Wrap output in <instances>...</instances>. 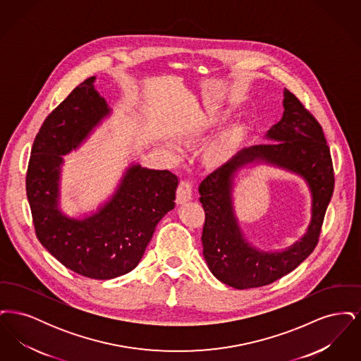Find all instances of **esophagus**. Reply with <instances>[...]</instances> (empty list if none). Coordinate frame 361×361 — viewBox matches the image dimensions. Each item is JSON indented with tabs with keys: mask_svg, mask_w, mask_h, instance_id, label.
<instances>
[{
	"mask_svg": "<svg viewBox=\"0 0 361 361\" xmlns=\"http://www.w3.org/2000/svg\"><path fill=\"white\" fill-rule=\"evenodd\" d=\"M193 195V185L189 180H183L180 181L178 187H177V203L183 204L185 202H188L192 199Z\"/></svg>",
	"mask_w": 361,
	"mask_h": 361,
	"instance_id": "1",
	"label": "esophagus"
}]
</instances>
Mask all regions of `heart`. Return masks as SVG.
Masks as SVG:
<instances>
[{
  "label": "heart",
  "mask_w": 361,
  "mask_h": 361,
  "mask_svg": "<svg viewBox=\"0 0 361 361\" xmlns=\"http://www.w3.org/2000/svg\"><path fill=\"white\" fill-rule=\"evenodd\" d=\"M224 119H226V115H219V114L218 115H209V114H204V112H199L190 121L187 137L189 140L200 139V137H204L212 127H215L218 123H221ZM240 137V128H233L228 133L224 134L222 137L216 139L209 146V150H208L209 158L215 162L224 161L231 153L233 147L237 145Z\"/></svg>",
  "instance_id": "obj_1"
}]
</instances>
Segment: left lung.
<instances>
[{
	"label": "left lung",
	"instance_id": "left-lung-1",
	"mask_svg": "<svg viewBox=\"0 0 361 361\" xmlns=\"http://www.w3.org/2000/svg\"><path fill=\"white\" fill-rule=\"evenodd\" d=\"M284 115L268 131L274 142L242 150L200 183L199 202L204 208L203 255L212 275L224 284L247 290L268 286L290 274L314 252L321 237L326 208L334 189V169L322 127L302 102L286 89ZM255 157H265L302 173L313 193V221L306 238L283 254H264L240 234L231 206L232 174Z\"/></svg>",
	"mask_w": 361,
	"mask_h": 361
}]
</instances>
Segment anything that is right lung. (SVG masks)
Instances as JSON below:
<instances>
[{"label":"right lung","instance_id":"add662e5","mask_svg":"<svg viewBox=\"0 0 361 361\" xmlns=\"http://www.w3.org/2000/svg\"><path fill=\"white\" fill-rule=\"evenodd\" d=\"M94 77L70 92L43 121L35 137L25 189L39 242L70 271L96 280L131 272L143 256L157 224L174 208L178 178L169 171L133 166L115 197L84 221L56 209L61 155L75 149L108 114L94 90Z\"/></svg>","mask_w":361,"mask_h":361}]
</instances>
